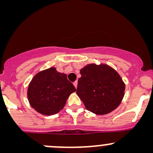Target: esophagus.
<instances>
[{"instance_id": "34e87169", "label": "esophagus", "mask_w": 153, "mask_h": 153, "mask_svg": "<svg viewBox=\"0 0 153 153\" xmlns=\"http://www.w3.org/2000/svg\"><path fill=\"white\" fill-rule=\"evenodd\" d=\"M73 85H74L75 88H77V85H78V81H75L74 82H73Z\"/></svg>"}]
</instances>
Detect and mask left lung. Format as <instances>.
I'll use <instances>...</instances> for the list:
<instances>
[{
    "label": "left lung",
    "instance_id": "1",
    "mask_svg": "<svg viewBox=\"0 0 153 153\" xmlns=\"http://www.w3.org/2000/svg\"><path fill=\"white\" fill-rule=\"evenodd\" d=\"M80 73L76 94L87 110L96 115H104L120 105L125 84L114 68L93 63L84 66Z\"/></svg>",
    "mask_w": 153,
    "mask_h": 153
}]
</instances>
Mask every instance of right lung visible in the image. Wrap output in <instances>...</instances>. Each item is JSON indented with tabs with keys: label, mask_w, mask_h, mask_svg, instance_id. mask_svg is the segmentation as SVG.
Instances as JSON below:
<instances>
[{
	"label": "right lung",
	"mask_w": 153,
	"mask_h": 153,
	"mask_svg": "<svg viewBox=\"0 0 153 153\" xmlns=\"http://www.w3.org/2000/svg\"><path fill=\"white\" fill-rule=\"evenodd\" d=\"M75 91L67 75L52 67L34 75L28 86L27 97L35 111L50 116L62 110L70 95Z\"/></svg>",
	"instance_id": "obj_1"
}]
</instances>
